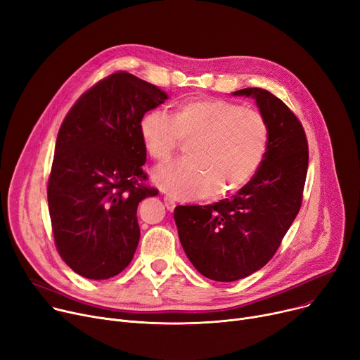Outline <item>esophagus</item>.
I'll return each instance as SVG.
<instances>
[{
  "instance_id": "34e87169",
  "label": "esophagus",
  "mask_w": 360,
  "mask_h": 360,
  "mask_svg": "<svg viewBox=\"0 0 360 360\" xmlns=\"http://www.w3.org/2000/svg\"><path fill=\"white\" fill-rule=\"evenodd\" d=\"M164 203L168 210H173L176 207V202L170 196H164Z\"/></svg>"
}]
</instances>
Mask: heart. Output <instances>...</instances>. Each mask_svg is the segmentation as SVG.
Masks as SVG:
<instances>
[{
  "label": "heart",
  "mask_w": 360,
  "mask_h": 360,
  "mask_svg": "<svg viewBox=\"0 0 360 360\" xmlns=\"http://www.w3.org/2000/svg\"><path fill=\"white\" fill-rule=\"evenodd\" d=\"M139 132L146 153L158 164L188 141L184 160L154 174V181L174 198H219L243 187L260 167L270 136L262 112L212 97L184 100L172 116L148 112Z\"/></svg>",
  "instance_id": "1"
}]
</instances>
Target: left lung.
Here are the masks:
<instances>
[{"label":"left lung","instance_id":"8db88e82","mask_svg":"<svg viewBox=\"0 0 360 360\" xmlns=\"http://www.w3.org/2000/svg\"><path fill=\"white\" fill-rule=\"evenodd\" d=\"M269 124V146L256 174L231 199L177 206L174 219L188 260L205 278L234 282L260 270L297 218L308 170V142L300 119L263 89H243Z\"/></svg>","mask_w":360,"mask_h":360}]
</instances>
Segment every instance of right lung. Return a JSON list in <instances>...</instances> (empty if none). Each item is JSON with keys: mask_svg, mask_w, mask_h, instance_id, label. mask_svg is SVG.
<instances>
[{"mask_svg": "<svg viewBox=\"0 0 360 360\" xmlns=\"http://www.w3.org/2000/svg\"><path fill=\"white\" fill-rule=\"evenodd\" d=\"M167 94L117 71L84 93L63 119L48 181L55 245L81 276L103 281L128 267L139 243L136 209L146 186L142 116Z\"/></svg>", "mask_w": 360, "mask_h": 360, "instance_id": "add662e5", "label": "right lung"}]
</instances>
